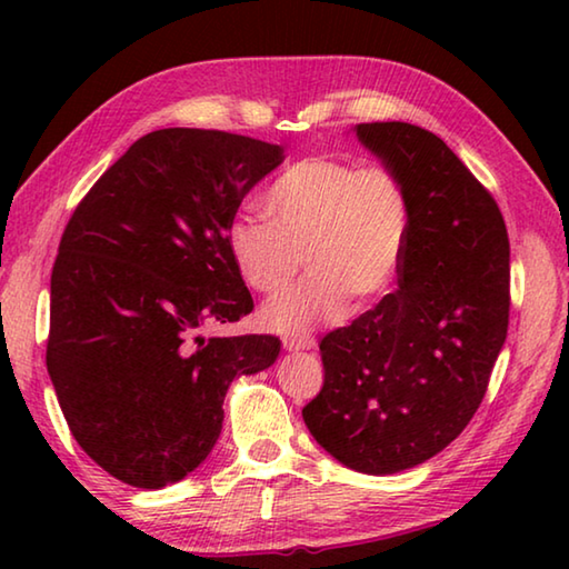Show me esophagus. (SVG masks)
Returning a JSON list of instances; mask_svg holds the SVG:
<instances>
[{"mask_svg": "<svg viewBox=\"0 0 569 569\" xmlns=\"http://www.w3.org/2000/svg\"><path fill=\"white\" fill-rule=\"evenodd\" d=\"M283 349L286 351H308L313 349L311 336H283Z\"/></svg>", "mask_w": 569, "mask_h": 569, "instance_id": "1", "label": "esophagus"}]
</instances>
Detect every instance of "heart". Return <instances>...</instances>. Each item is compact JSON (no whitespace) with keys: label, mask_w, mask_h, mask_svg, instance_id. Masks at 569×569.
<instances>
[{"label":"heart","mask_w":569,"mask_h":569,"mask_svg":"<svg viewBox=\"0 0 569 569\" xmlns=\"http://www.w3.org/2000/svg\"><path fill=\"white\" fill-rule=\"evenodd\" d=\"M271 220L240 216L226 246L248 288L276 296L306 268L311 276L263 308L273 331L333 321L349 301L371 308L397 286L411 236V198L391 166L311 156L278 172L266 190Z\"/></svg>","instance_id":"1"}]
</instances>
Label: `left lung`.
Segmentation results:
<instances>
[{
    "label": "left lung",
    "mask_w": 569,
    "mask_h": 569,
    "mask_svg": "<svg viewBox=\"0 0 569 569\" xmlns=\"http://www.w3.org/2000/svg\"><path fill=\"white\" fill-rule=\"evenodd\" d=\"M399 172L411 236L399 288L323 336V387L303 407L313 439L363 475H393L451 445L487 393L509 323V238L489 190L435 132L361 122Z\"/></svg>",
    "instance_id": "8db88e82"
}]
</instances>
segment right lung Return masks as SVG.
Masks as SVG:
<instances>
[{
	"label": "right lung",
	"instance_id": "obj_1",
	"mask_svg": "<svg viewBox=\"0 0 569 569\" xmlns=\"http://www.w3.org/2000/svg\"><path fill=\"white\" fill-rule=\"evenodd\" d=\"M283 148L223 130L148 132L102 172L52 268L47 371L77 445L124 485L160 489L206 461L236 377L271 366L268 333L203 339L253 298L226 233Z\"/></svg>",
	"mask_w": 569,
	"mask_h": 569
}]
</instances>
